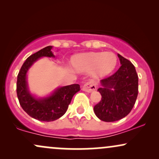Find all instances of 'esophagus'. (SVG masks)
I'll return each mask as SVG.
<instances>
[{"instance_id":"esophagus-1","label":"esophagus","mask_w":159,"mask_h":159,"mask_svg":"<svg viewBox=\"0 0 159 159\" xmlns=\"http://www.w3.org/2000/svg\"><path fill=\"white\" fill-rule=\"evenodd\" d=\"M96 89V84L94 81L87 82L83 86V90L87 93H91Z\"/></svg>"}]
</instances>
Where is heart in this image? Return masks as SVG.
<instances>
[{
	"label": "heart",
	"instance_id": "b5f03b06",
	"mask_svg": "<svg viewBox=\"0 0 159 159\" xmlns=\"http://www.w3.org/2000/svg\"><path fill=\"white\" fill-rule=\"evenodd\" d=\"M117 58L112 52H90L75 55L72 65L79 72H88L95 78H103L114 71Z\"/></svg>",
	"mask_w": 159,
	"mask_h": 159
}]
</instances>
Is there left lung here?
Returning <instances> with one entry per match:
<instances>
[{"instance_id":"8db88e82","label":"left lung","mask_w":159,"mask_h":159,"mask_svg":"<svg viewBox=\"0 0 159 159\" xmlns=\"http://www.w3.org/2000/svg\"><path fill=\"white\" fill-rule=\"evenodd\" d=\"M121 66L114 74L101 80L98 89L101 101L94 106L96 116L102 121L114 122L125 117L135 104L138 94V76L134 65L118 54Z\"/></svg>"}]
</instances>
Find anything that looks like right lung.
<instances>
[{
	"label": "right lung",
	"mask_w": 159,
	"mask_h": 159,
	"mask_svg": "<svg viewBox=\"0 0 159 159\" xmlns=\"http://www.w3.org/2000/svg\"><path fill=\"white\" fill-rule=\"evenodd\" d=\"M52 46H47L27 58L17 76L16 92L23 110L29 116L39 121L51 122L59 119L68 109L72 97L80 89L78 84L57 89L50 96L36 98L29 92L27 84V72L34 62L42 57H54L51 51Z\"/></svg>",
	"instance_id": "1"
}]
</instances>
